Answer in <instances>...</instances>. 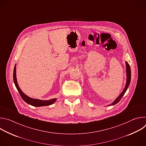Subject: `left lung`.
Wrapping results in <instances>:
<instances>
[{
    "mask_svg": "<svg viewBox=\"0 0 146 146\" xmlns=\"http://www.w3.org/2000/svg\"><path fill=\"white\" fill-rule=\"evenodd\" d=\"M126 64V72H127V82H126V85L125 87L123 90L122 91V92L121 93V94L119 95L118 97H117V98L112 103H111L110 105H109L110 106H113L115 105L118 102H119V100L121 99V98H122V96H123V95L125 93V92L127 91L129 84L131 82V68L129 66V65L128 64V63L127 62H125ZM109 106V105H108Z\"/></svg>",
    "mask_w": 146,
    "mask_h": 146,
    "instance_id": "8db88e82",
    "label": "left lung"
}]
</instances>
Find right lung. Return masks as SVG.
Instances as JSON below:
<instances>
[{
    "label": "right lung",
    "mask_w": 146,
    "mask_h": 146,
    "mask_svg": "<svg viewBox=\"0 0 146 146\" xmlns=\"http://www.w3.org/2000/svg\"><path fill=\"white\" fill-rule=\"evenodd\" d=\"M13 80H14V82L15 84V86L19 92L21 96L23 98V99L29 105H31L32 106H35V107H40V106H49L52 105V103H54L56 100V98L54 99H51L48 100H40V99H33L31 98L27 95H26L20 89V88L18 86V84L17 83V78H16V64L15 65L14 68V72H13Z\"/></svg>",
    "instance_id": "obj_1"
}]
</instances>
